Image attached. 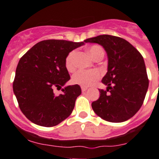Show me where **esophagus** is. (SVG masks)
<instances>
[{
	"label": "esophagus",
	"instance_id": "34e87169",
	"mask_svg": "<svg viewBox=\"0 0 159 159\" xmlns=\"http://www.w3.org/2000/svg\"><path fill=\"white\" fill-rule=\"evenodd\" d=\"M81 91L82 92H85L87 89H88V88H87V87H84V86H81Z\"/></svg>",
	"mask_w": 159,
	"mask_h": 159
}]
</instances>
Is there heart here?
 <instances>
[{"mask_svg":"<svg viewBox=\"0 0 159 159\" xmlns=\"http://www.w3.org/2000/svg\"><path fill=\"white\" fill-rule=\"evenodd\" d=\"M89 53L92 58L96 59L99 56H103L104 51L100 45H93L89 48ZM75 56L76 52L72 51L67 55L65 59V65L68 71L75 70ZM101 77V73L96 70H78L72 77V81L75 84H80L81 86L88 87L94 84Z\"/></svg>","mask_w":159,"mask_h":159,"instance_id":"obj_1","label":"heart"}]
</instances>
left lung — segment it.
<instances>
[{
    "label": "left lung",
    "instance_id": "1",
    "mask_svg": "<svg viewBox=\"0 0 159 159\" xmlns=\"http://www.w3.org/2000/svg\"><path fill=\"white\" fill-rule=\"evenodd\" d=\"M84 41L100 44L107 55V72L102 79L107 90L100 89V98L92 103L93 111L105 121H127L141 107L148 89L143 56L118 37L100 35Z\"/></svg>",
    "mask_w": 159,
    "mask_h": 159
}]
</instances>
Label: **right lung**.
Returning <instances> with one entry per match:
<instances>
[{"label":"right lung","instance_id":"obj_1","mask_svg":"<svg viewBox=\"0 0 159 159\" xmlns=\"http://www.w3.org/2000/svg\"><path fill=\"white\" fill-rule=\"evenodd\" d=\"M84 44L45 40L37 43L19 59L13 92L21 111L33 123L55 126L72 113L81 89L78 84L64 86L70 78L65 59L71 51ZM55 88L63 93L55 95Z\"/></svg>","mask_w":159,"mask_h":159}]
</instances>
